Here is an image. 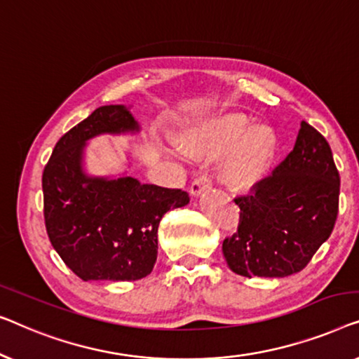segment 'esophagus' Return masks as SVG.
<instances>
[{
  "mask_svg": "<svg viewBox=\"0 0 359 359\" xmlns=\"http://www.w3.org/2000/svg\"><path fill=\"white\" fill-rule=\"evenodd\" d=\"M211 189V179L210 175H200V177H196L194 182H191L190 185V194L191 196H200L201 194H205V191H208Z\"/></svg>",
  "mask_w": 359,
  "mask_h": 359,
  "instance_id": "obj_1",
  "label": "esophagus"
}]
</instances>
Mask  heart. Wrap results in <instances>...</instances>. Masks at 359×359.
Wrapping results in <instances>:
<instances>
[{
	"mask_svg": "<svg viewBox=\"0 0 359 359\" xmlns=\"http://www.w3.org/2000/svg\"><path fill=\"white\" fill-rule=\"evenodd\" d=\"M182 148L191 158L213 159L226 154L219 180L239 194H249L270 172L278 140L266 125H254L244 114H224L187 131Z\"/></svg>",
	"mask_w": 359,
	"mask_h": 359,
	"instance_id": "1",
	"label": "heart"
}]
</instances>
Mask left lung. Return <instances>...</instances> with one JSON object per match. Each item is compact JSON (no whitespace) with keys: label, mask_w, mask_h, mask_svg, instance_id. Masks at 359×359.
Wrapping results in <instances>:
<instances>
[{"label":"left lung","mask_w":359,"mask_h":359,"mask_svg":"<svg viewBox=\"0 0 359 359\" xmlns=\"http://www.w3.org/2000/svg\"><path fill=\"white\" fill-rule=\"evenodd\" d=\"M340 175L327 140L301 122L294 148L250 195L237 196L239 226L223 254L241 276L283 278L309 264L338 215Z\"/></svg>","instance_id":"1"}]
</instances>
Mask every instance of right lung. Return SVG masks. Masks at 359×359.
I'll return each instance as SVG.
<instances>
[{"instance_id": "obj_1", "label": "right lung", "mask_w": 359, "mask_h": 359, "mask_svg": "<svg viewBox=\"0 0 359 359\" xmlns=\"http://www.w3.org/2000/svg\"><path fill=\"white\" fill-rule=\"evenodd\" d=\"M125 105H102L55 144L42 175L45 228L53 249L84 281H135L158 259V228L169 210L189 203L180 189L130 175L93 177L83 169L86 143L99 135L136 133Z\"/></svg>"}]
</instances>
